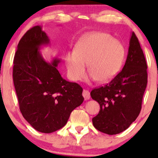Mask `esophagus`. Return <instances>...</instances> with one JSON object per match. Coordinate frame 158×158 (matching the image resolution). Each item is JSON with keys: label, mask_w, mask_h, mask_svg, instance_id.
<instances>
[{"label": "esophagus", "mask_w": 158, "mask_h": 158, "mask_svg": "<svg viewBox=\"0 0 158 158\" xmlns=\"http://www.w3.org/2000/svg\"><path fill=\"white\" fill-rule=\"evenodd\" d=\"M82 96H83V97H84L85 100H88V99H89L90 97V92L88 91V90H83Z\"/></svg>", "instance_id": "34e87169"}]
</instances>
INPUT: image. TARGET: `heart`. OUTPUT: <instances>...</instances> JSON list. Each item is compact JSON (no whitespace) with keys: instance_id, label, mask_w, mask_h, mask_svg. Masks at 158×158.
Segmentation results:
<instances>
[{"instance_id":"1","label":"heart","mask_w":158,"mask_h":158,"mask_svg":"<svg viewBox=\"0 0 158 158\" xmlns=\"http://www.w3.org/2000/svg\"><path fill=\"white\" fill-rule=\"evenodd\" d=\"M124 59L122 44L111 35L95 32L78 41L74 52H68L64 61L69 77L79 81L85 77L86 67L92 79L99 82L110 81L119 73Z\"/></svg>"}]
</instances>
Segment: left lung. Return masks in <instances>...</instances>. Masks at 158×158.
I'll use <instances>...</instances> for the list:
<instances>
[{
  "label": "left lung",
  "instance_id": "8db88e82",
  "mask_svg": "<svg viewBox=\"0 0 158 158\" xmlns=\"http://www.w3.org/2000/svg\"><path fill=\"white\" fill-rule=\"evenodd\" d=\"M146 85L147 64L137 36L131 32L123 70L108 84L90 92L100 106L99 114L92 119L94 126L110 135L127 129L140 112Z\"/></svg>",
  "mask_w": 158,
  "mask_h": 158
}]
</instances>
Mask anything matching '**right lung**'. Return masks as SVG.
I'll return each instance as SVG.
<instances>
[{
	"label": "right lung",
	"mask_w": 158,
	"mask_h": 158,
	"mask_svg": "<svg viewBox=\"0 0 158 158\" xmlns=\"http://www.w3.org/2000/svg\"><path fill=\"white\" fill-rule=\"evenodd\" d=\"M49 44L41 27L29 30L18 44L12 72L23 117L35 130L47 134L64 126L84 100L80 85L65 80L57 70L60 59L44 60L40 50Z\"/></svg>",
	"instance_id": "add662e5"
}]
</instances>
